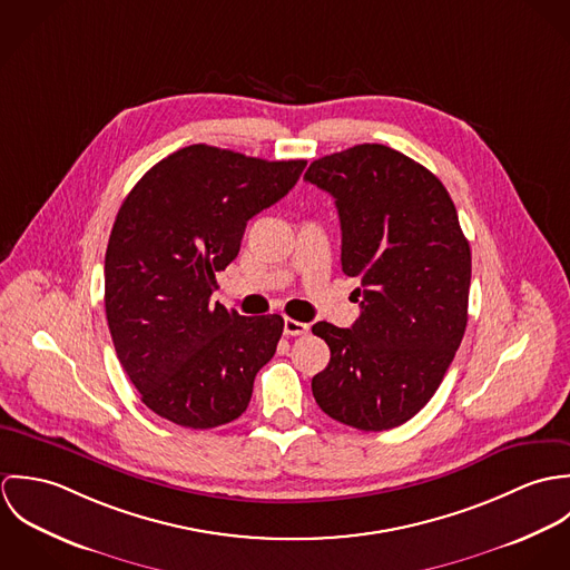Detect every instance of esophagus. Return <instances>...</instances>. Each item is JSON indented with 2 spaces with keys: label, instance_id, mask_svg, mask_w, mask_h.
<instances>
[{
  "label": "esophagus",
  "instance_id": "34e87169",
  "mask_svg": "<svg viewBox=\"0 0 570 570\" xmlns=\"http://www.w3.org/2000/svg\"><path fill=\"white\" fill-rule=\"evenodd\" d=\"M283 331H285V335H305V333L309 331V325L298 323V321H294V318H285Z\"/></svg>",
  "mask_w": 570,
  "mask_h": 570
}]
</instances>
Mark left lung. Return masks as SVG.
I'll return each instance as SVG.
<instances>
[{
	"label": "left lung",
	"mask_w": 570,
	"mask_h": 570,
	"mask_svg": "<svg viewBox=\"0 0 570 570\" xmlns=\"http://www.w3.org/2000/svg\"><path fill=\"white\" fill-rule=\"evenodd\" d=\"M305 179L335 199L342 272L362 283L351 328L312 326L331 351L316 404L344 425L391 430L432 400L463 340L470 244L439 177L391 147L331 154Z\"/></svg>",
	"instance_id": "1"
}]
</instances>
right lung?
Here are the masks:
<instances>
[{
  "label": "right lung",
  "instance_id": "add662e5",
  "mask_svg": "<svg viewBox=\"0 0 570 570\" xmlns=\"http://www.w3.org/2000/svg\"><path fill=\"white\" fill-rule=\"evenodd\" d=\"M305 166L190 145L149 168L122 202L105 254V314L125 373L163 419L206 430L244 414L283 318L210 305L215 272Z\"/></svg>",
  "mask_w": 570,
  "mask_h": 570
}]
</instances>
